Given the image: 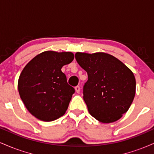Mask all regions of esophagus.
<instances>
[{"label":"esophagus","instance_id":"obj_1","mask_svg":"<svg viewBox=\"0 0 154 154\" xmlns=\"http://www.w3.org/2000/svg\"><path fill=\"white\" fill-rule=\"evenodd\" d=\"M75 91H76V92H77V93H79V92H80V87H79V85L76 86V87H75Z\"/></svg>","mask_w":154,"mask_h":154}]
</instances>
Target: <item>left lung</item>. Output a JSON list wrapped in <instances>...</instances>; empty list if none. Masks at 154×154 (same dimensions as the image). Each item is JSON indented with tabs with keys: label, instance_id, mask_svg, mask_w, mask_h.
Masks as SVG:
<instances>
[{
	"label": "left lung",
	"instance_id": "obj_1",
	"mask_svg": "<svg viewBox=\"0 0 154 154\" xmlns=\"http://www.w3.org/2000/svg\"><path fill=\"white\" fill-rule=\"evenodd\" d=\"M77 63L88 73L83 99L91 116L103 123L114 122L128 111L135 94L131 70L105 53H77Z\"/></svg>",
	"mask_w": 154,
	"mask_h": 154
}]
</instances>
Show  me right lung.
Returning a JSON list of instances; mask_svg holds the SVG:
<instances>
[{
	"label": "right lung",
	"mask_w": 154,
	"mask_h": 154,
	"mask_svg": "<svg viewBox=\"0 0 154 154\" xmlns=\"http://www.w3.org/2000/svg\"><path fill=\"white\" fill-rule=\"evenodd\" d=\"M71 52L45 51L26 65L19 76V95L27 110L38 119L51 122L65 114L75 93L61 72L73 61Z\"/></svg>",
	"instance_id": "obj_1"
}]
</instances>
